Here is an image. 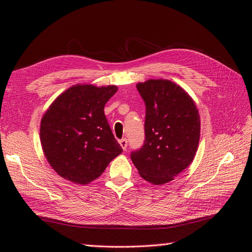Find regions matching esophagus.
I'll return each mask as SVG.
<instances>
[{
  "instance_id": "34e87169",
  "label": "esophagus",
  "mask_w": 252,
  "mask_h": 252,
  "mask_svg": "<svg viewBox=\"0 0 252 252\" xmlns=\"http://www.w3.org/2000/svg\"><path fill=\"white\" fill-rule=\"evenodd\" d=\"M119 144H120V146L122 147L123 151H126V146H127V141H126V138H122V140H120V141H119Z\"/></svg>"
}]
</instances>
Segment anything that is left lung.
<instances>
[{"label":"left lung","instance_id":"8db88e82","mask_svg":"<svg viewBox=\"0 0 252 252\" xmlns=\"http://www.w3.org/2000/svg\"><path fill=\"white\" fill-rule=\"evenodd\" d=\"M146 105L145 142L131 159L142 178L154 185L174 180L192 162L200 138V117L189 93L172 81L136 84Z\"/></svg>","mask_w":252,"mask_h":252}]
</instances>
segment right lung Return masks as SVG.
<instances>
[{
    "mask_svg": "<svg viewBox=\"0 0 252 252\" xmlns=\"http://www.w3.org/2000/svg\"><path fill=\"white\" fill-rule=\"evenodd\" d=\"M117 91L116 85H73L57 96L42 117V149L62 178L87 185L122 153L104 114Z\"/></svg>",
    "mask_w": 252,
    "mask_h": 252,
    "instance_id": "right-lung-1",
    "label": "right lung"
}]
</instances>
